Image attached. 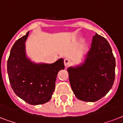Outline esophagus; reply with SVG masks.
Returning a JSON list of instances; mask_svg holds the SVG:
<instances>
[{
    "instance_id": "obj_1",
    "label": "esophagus",
    "mask_w": 123,
    "mask_h": 123,
    "mask_svg": "<svg viewBox=\"0 0 123 123\" xmlns=\"http://www.w3.org/2000/svg\"><path fill=\"white\" fill-rule=\"evenodd\" d=\"M64 66H65L66 68L68 67L70 64H71V61L68 59H66L64 61Z\"/></svg>"
}]
</instances>
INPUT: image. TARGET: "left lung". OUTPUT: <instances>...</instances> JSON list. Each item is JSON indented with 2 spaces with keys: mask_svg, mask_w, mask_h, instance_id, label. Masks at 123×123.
Wrapping results in <instances>:
<instances>
[{
  "mask_svg": "<svg viewBox=\"0 0 123 123\" xmlns=\"http://www.w3.org/2000/svg\"><path fill=\"white\" fill-rule=\"evenodd\" d=\"M115 68L116 60L109 42L96 33L84 63L68 69L75 96L87 102L102 98L112 87Z\"/></svg>",
  "mask_w": 123,
  "mask_h": 123,
  "instance_id": "obj_1",
  "label": "left lung"
}]
</instances>
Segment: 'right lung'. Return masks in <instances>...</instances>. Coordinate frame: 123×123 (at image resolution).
<instances>
[{"label":"right lung","mask_w":123,"mask_h":123,"mask_svg":"<svg viewBox=\"0 0 123 123\" xmlns=\"http://www.w3.org/2000/svg\"><path fill=\"white\" fill-rule=\"evenodd\" d=\"M29 34L13 44L7 60L11 86L18 97L31 105H41L52 98L58 72L64 69L63 59L53 64H36L27 57L25 43Z\"/></svg>","instance_id":"1"}]
</instances>
